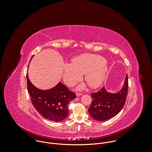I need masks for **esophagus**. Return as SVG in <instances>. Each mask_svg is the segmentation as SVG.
<instances>
[{
	"label": "esophagus",
	"mask_w": 152,
	"mask_h": 152,
	"mask_svg": "<svg viewBox=\"0 0 152 152\" xmlns=\"http://www.w3.org/2000/svg\"><path fill=\"white\" fill-rule=\"evenodd\" d=\"M82 94V93H76V96H81Z\"/></svg>",
	"instance_id": "34e87169"
}]
</instances>
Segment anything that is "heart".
<instances>
[{
    "instance_id": "b5f03b06",
    "label": "heart",
    "mask_w": 152,
    "mask_h": 152,
    "mask_svg": "<svg viewBox=\"0 0 152 152\" xmlns=\"http://www.w3.org/2000/svg\"><path fill=\"white\" fill-rule=\"evenodd\" d=\"M107 70L105 59L97 55L83 54L72 59V63L64 65L63 79L68 85L72 86L80 80L82 74L91 88H97L103 82Z\"/></svg>"
}]
</instances>
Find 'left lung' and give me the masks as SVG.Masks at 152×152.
<instances>
[{
  "mask_svg": "<svg viewBox=\"0 0 152 152\" xmlns=\"http://www.w3.org/2000/svg\"><path fill=\"white\" fill-rule=\"evenodd\" d=\"M128 87L127 75L123 87L118 93H108L103 87L98 92L91 93L93 99L88 109L91 117L98 121H106L116 115L125 104Z\"/></svg>",
  "mask_w": 152,
  "mask_h": 152,
  "instance_id": "8db88e82",
  "label": "left lung"
}]
</instances>
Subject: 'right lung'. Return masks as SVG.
Here are the masks:
<instances>
[{
	"label": "right lung",
	"mask_w": 152,
	"mask_h": 152,
	"mask_svg": "<svg viewBox=\"0 0 152 152\" xmlns=\"http://www.w3.org/2000/svg\"><path fill=\"white\" fill-rule=\"evenodd\" d=\"M26 78L31 102L41 115L56 122L61 121L68 116V105L71 100L76 97L74 92L61 82L52 89L41 90L32 84L28 74Z\"/></svg>",
	"instance_id": "obj_1"
}]
</instances>
